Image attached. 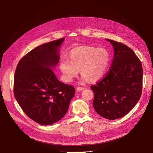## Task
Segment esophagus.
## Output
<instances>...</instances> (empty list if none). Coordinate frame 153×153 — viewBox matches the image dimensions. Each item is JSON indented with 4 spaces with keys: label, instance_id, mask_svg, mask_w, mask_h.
Wrapping results in <instances>:
<instances>
[{
    "label": "esophagus",
    "instance_id": "1",
    "mask_svg": "<svg viewBox=\"0 0 153 153\" xmlns=\"http://www.w3.org/2000/svg\"><path fill=\"white\" fill-rule=\"evenodd\" d=\"M84 89V88L83 87H76V90H77L78 91H82Z\"/></svg>",
    "mask_w": 153,
    "mask_h": 153
}]
</instances>
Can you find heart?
<instances>
[{"mask_svg": "<svg viewBox=\"0 0 153 153\" xmlns=\"http://www.w3.org/2000/svg\"><path fill=\"white\" fill-rule=\"evenodd\" d=\"M110 61V55L107 50L80 47L71 51L69 59L62 58L59 67L66 82L72 81L79 70L84 80L93 82L105 75Z\"/></svg>", "mask_w": 153, "mask_h": 153, "instance_id": "1", "label": "heart"}]
</instances>
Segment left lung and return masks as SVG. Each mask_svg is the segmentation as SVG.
I'll list each match as a JSON object with an SVG mask.
<instances>
[{"label": "left lung", "instance_id": "1", "mask_svg": "<svg viewBox=\"0 0 153 153\" xmlns=\"http://www.w3.org/2000/svg\"><path fill=\"white\" fill-rule=\"evenodd\" d=\"M114 49L108 71L96 84L91 86L94 94L93 107L101 117L121 118L134 108L142 91L143 69L133 51L122 43L106 39Z\"/></svg>", "mask_w": 153, "mask_h": 153}]
</instances>
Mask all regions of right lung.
<instances>
[{
  "mask_svg": "<svg viewBox=\"0 0 153 153\" xmlns=\"http://www.w3.org/2000/svg\"><path fill=\"white\" fill-rule=\"evenodd\" d=\"M64 38L36 47L23 57L14 76V95L24 112L41 125L61 120L75 95L71 85L59 82L50 68L59 62Z\"/></svg>",
  "mask_w": 153,
  "mask_h": 153,
  "instance_id": "1",
  "label": "right lung"
}]
</instances>
